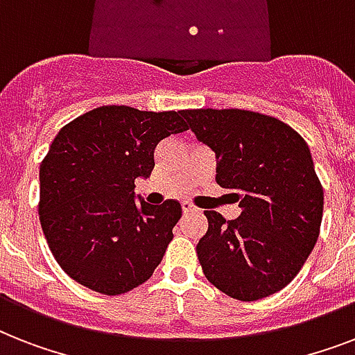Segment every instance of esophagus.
<instances>
[{
  "label": "esophagus",
  "instance_id": "obj_1",
  "mask_svg": "<svg viewBox=\"0 0 355 355\" xmlns=\"http://www.w3.org/2000/svg\"><path fill=\"white\" fill-rule=\"evenodd\" d=\"M182 211L184 214H195V211H199V210H197L193 205H189V202H182Z\"/></svg>",
  "mask_w": 355,
  "mask_h": 355
}]
</instances>
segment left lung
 I'll return each mask as SVG.
<instances>
[{"instance_id":"1","label":"left lung","mask_w":355,"mask_h":355,"mask_svg":"<svg viewBox=\"0 0 355 355\" xmlns=\"http://www.w3.org/2000/svg\"><path fill=\"white\" fill-rule=\"evenodd\" d=\"M195 136L216 153V180L241 216L205 211L197 243L202 272L228 297L252 302L298 275L319 239L324 191L306 139L287 123L239 108L182 110Z\"/></svg>"}]
</instances>
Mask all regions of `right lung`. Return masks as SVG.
Instances as JSON below:
<instances>
[{
  "label": "right lung",
  "instance_id": "add662e5",
  "mask_svg": "<svg viewBox=\"0 0 355 355\" xmlns=\"http://www.w3.org/2000/svg\"><path fill=\"white\" fill-rule=\"evenodd\" d=\"M180 114L99 107L53 139L40 166L38 216L57 263L80 286L121 295L164 258L182 206L136 202L134 180L149 177L162 139L188 130Z\"/></svg>",
  "mask_w": 355,
  "mask_h": 355
}]
</instances>
